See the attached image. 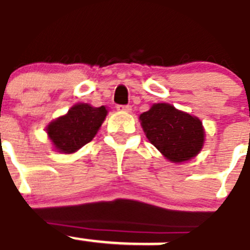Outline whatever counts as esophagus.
<instances>
[{
  "label": "esophagus",
  "instance_id": "1",
  "mask_svg": "<svg viewBox=\"0 0 250 250\" xmlns=\"http://www.w3.org/2000/svg\"><path fill=\"white\" fill-rule=\"evenodd\" d=\"M117 109L121 112H131L132 107L131 105H117Z\"/></svg>",
  "mask_w": 250,
  "mask_h": 250
}]
</instances>
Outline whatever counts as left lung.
<instances>
[{"label":"left lung","mask_w":250,"mask_h":250,"mask_svg":"<svg viewBox=\"0 0 250 250\" xmlns=\"http://www.w3.org/2000/svg\"><path fill=\"white\" fill-rule=\"evenodd\" d=\"M140 119L149 142L170 161H188L203 148L205 133L200 119L171 104H153Z\"/></svg>","instance_id":"1"}]
</instances>
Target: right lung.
I'll return each mask as SVG.
<instances>
[{
    "mask_svg": "<svg viewBox=\"0 0 250 250\" xmlns=\"http://www.w3.org/2000/svg\"><path fill=\"white\" fill-rule=\"evenodd\" d=\"M107 116L105 107L94 108L80 103L70 108L68 114L47 125L50 140L60 152L73 153L93 140Z\"/></svg>",
    "mask_w": 250,
    "mask_h": 250,
    "instance_id": "add662e5",
    "label": "right lung"
}]
</instances>
